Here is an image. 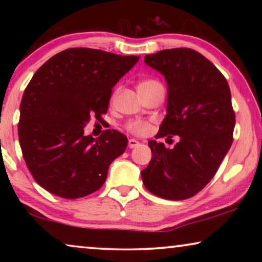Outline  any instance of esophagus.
I'll return each mask as SVG.
<instances>
[{
    "mask_svg": "<svg viewBox=\"0 0 262 262\" xmlns=\"http://www.w3.org/2000/svg\"><path fill=\"white\" fill-rule=\"evenodd\" d=\"M138 145H139V142L137 141V139H135V138L128 139V148H130V149H134Z\"/></svg>",
    "mask_w": 262,
    "mask_h": 262,
    "instance_id": "1",
    "label": "esophagus"
}]
</instances>
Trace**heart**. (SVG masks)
I'll list each match as a JSON object with an SVG mask.
<instances>
[{"label": "heart", "mask_w": 262, "mask_h": 262, "mask_svg": "<svg viewBox=\"0 0 262 262\" xmlns=\"http://www.w3.org/2000/svg\"><path fill=\"white\" fill-rule=\"evenodd\" d=\"M157 87H162V84H161L159 81L152 80V78H146V80L139 81L137 84L138 92H146ZM127 128L136 135H145L146 132L150 130V124L143 120H136L131 121V123L127 125Z\"/></svg>", "instance_id": "b5f03b06"}]
</instances>
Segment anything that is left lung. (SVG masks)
<instances>
[{
	"label": "left lung",
	"mask_w": 262,
	"mask_h": 262,
	"mask_svg": "<svg viewBox=\"0 0 262 262\" xmlns=\"http://www.w3.org/2000/svg\"><path fill=\"white\" fill-rule=\"evenodd\" d=\"M144 63L167 82V114L156 137L179 136L180 141L173 149L149 141L152 157L141 171L143 184L160 198H191L209 184L231 146L230 88L221 71L194 50H162L146 55Z\"/></svg>",
	"instance_id": "8db88e82"
}]
</instances>
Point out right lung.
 I'll list each match as a JSON object with an SVG mask.
<instances>
[{
    "instance_id": "1",
    "label": "right lung",
    "mask_w": 262,
    "mask_h": 262,
    "mask_svg": "<svg viewBox=\"0 0 262 262\" xmlns=\"http://www.w3.org/2000/svg\"><path fill=\"white\" fill-rule=\"evenodd\" d=\"M138 60L101 50L68 49L33 75L21 100L17 131L25 162L42 188L77 199L105 184L127 138L106 130L95 139L83 128L91 116L106 114L113 87Z\"/></svg>"
}]
</instances>
